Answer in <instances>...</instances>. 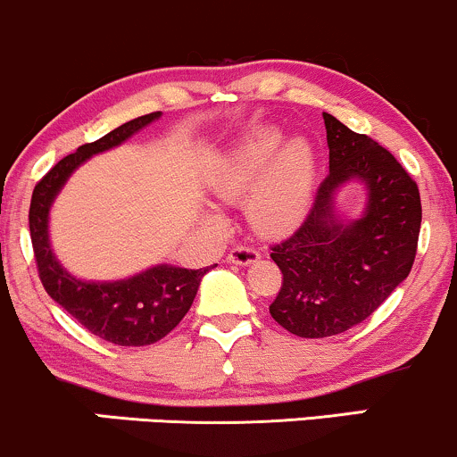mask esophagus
<instances>
[{"label":"esophagus","mask_w":457,"mask_h":457,"mask_svg":"<svg viewBox=\"0 0 457 457\" xmlns=\"http://www.w3.org/2000/svg\"><path fill=\"white\" fill-rule=\"evenodd\" d=\"M258 260H260V253L253 249V246H234V249L228 253V262L236 266H249Z\"/></svg>","instance_id":"1"}]
</instances>
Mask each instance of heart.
Instances as JSON below:
<instances>
[{"instance_id": "b5f03b06", "label": "heart", "mask_w": 457, "mask_h": 457, "mask_svg": "<svg viewBox=\"0 0 457 457\" xmlns=\"http://www.w3.org/2000/svg\"><path fill=\"white\" fill-rule=\"evenodd\" d=\"M279 127L264 124L223 150L206 171V188L225 204L245 202L251 228L269 238L305 223L316 188V152L303 137L283 141ZM206 221L219 225L217 214Z\"/></svg>"}]
</instances>
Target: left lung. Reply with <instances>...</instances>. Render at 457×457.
Here are the masks:
<instances>
[{
	"mask_svg": "<svg viewBox=\"0 0 457 457\" xmlns=\"http://www.w3.org/2000/svg\"><path fill=\"white\" fill-rule=\"evenodd\" d=\"M328 178L301 229L272 246L283 286L270 316L298 337L339 335L370 318L412 269L421 228L417 182L389 150L322 113ZM364 188V208L345 218L338 195Z\"/></svg>",
	"mask_w": 457,
	"mask_h": 457,
	"instance_id": "8db88e82",
	"label": "left lung"
}]
</instances>
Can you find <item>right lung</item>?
I'll use <instances>...</instances> for the list:
<instances>
[{
  "mask_svg": "<svg viewBox=\"0 0 457 457\" xmlns=\"http://www.w3.org/2000/svg\"><path fill=\"white\" fill-rule=\"evenodd\" d=\"M161 112L130 120L94 144L77 148L38 182L31 193L29 234L46 295L90 333L115 345H150L180 324L195 301L208 269L188 270L174 264L150 266L124 279H81L57 260L51 246V206L79 167L92 156L118 148L161 118Z\"/></svg>",
  "mask_w": 457,
  "mask_h": 457,
  "instance_id": "1",
  "label": "right lung"
}]
</instances>
